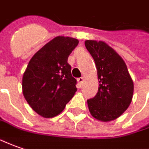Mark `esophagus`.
I'll return each mask as SVG.
<instances>
[{"label": "esophagus", "instance_id": "esophagus-1", "mask_svg": "<svg viewBox=\"0 0 149 149\" xmlns=\"http://www.w3.org/2000/svg\"><path fill=\"white\" fill-rule=\"evenodd\" d=\"M77 81H78V83H79V85H81L82 83H83V81H84V78L83 77L78 78Z\"/></svg>", "mask_w": 149, "mask_h": 149}]
</instances>
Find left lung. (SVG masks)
Masks as SVG:
<instances>
[{
  "mask_svg": "<svg viewBox=\"0 0 149 149\" xmlns=\"http://www.w3.org/2000/svg\"><path fill=\"white\" fill-rule=\"evenodd\" d=\"M85 45L94 60L99 80L97 94L87 100L89 112L100 121L114 120L132 102V79L124 60L106 42L86 40Z\"/></svg>",
  "mask_w": 149,
  "mask_h": 149,
  "instance_id": "1",
  "label": "left lung"
}]
</instances>
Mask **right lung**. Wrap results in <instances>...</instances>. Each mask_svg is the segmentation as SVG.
Here are the masks:
<instances>
[{"instance_id":"right-lung-1","label":"right lung","mask_w":149,"mask_h":149,"mask_svg":"<svg viewBox=\"0 0 149 149\" xmlns=\"http://www.w3.org/2000/svg\"><path fill=\"white\" fill-rule=\"evenodd\" d=\"M78 42L70 37L54 38L33 56L24 72V97L43 118L61 113L77 90L68 58Z\"/></svg>"}]
</instances>
